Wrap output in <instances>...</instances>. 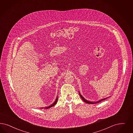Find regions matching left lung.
Returning a JSON list of instances; mask_svg holds the SVG:
<instances>
[{
	"instance_id": "1",
	"label": "left lung",
	"mask_w": 133,
	"mask_h": 133,
	"mask_svg": "<svg viewBox=\"0 0 133 133\" xmlns=\"http://www.w3.org/2000/svg\"><path fill=\"white\" fill-rule=\"evenodd\" d=\"M79 92V96L80 97H81V98L83 99V101H84V102H85V103H87V104H97V103H100V102L101 101H103V100H105L106 99H107L108 97H107V98H104V99H101L100 100H99V101H97V102H91V101H87V100L83 97L81 94V93H80V92Z\"/></svg>"
}]
</instances>
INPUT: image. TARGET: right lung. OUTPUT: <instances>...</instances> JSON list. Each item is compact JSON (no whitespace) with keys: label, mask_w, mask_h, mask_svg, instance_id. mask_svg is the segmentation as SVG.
Here are the masks:
<instances>
[{"label":"right lung","mask_w":133,"mask_h":133,"mask_svg":"<svg viewBox=\"0 0 133 133\" xmlns=\"http://www.w3.org/2000/svg\"><path fill=\"white\" fill-rule=\"evenodd\" d=\"M57 100H58V97L57 96L56 97V99H55V101L51 104V105H49V106H48V107H46V108H45V109H49V108H50L51 107H53V106H54V105H55V104L57 103ZM41 109H43L44 108H40Z\"/></svg>","instance_id":"1"}]
</instances>
